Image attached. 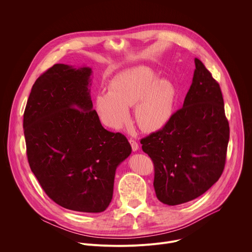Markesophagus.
I'll use <instances>...</instances> for the list:
<instances>
[{
    "mask_svg": "<svg viewBox=\"0 0 252 252\" xmlns=\"http://www.w3.org/2000/svg\"><path fill=\"white\" fill-rule=\"evenodd\" d=\"M128 141H129L130 146H131V150H132V152H136V151L138 150V143H137L134 139H131V138H130Z\"/></svg>",
    "mask_w": 252,
    "mask_h": 252,
    "instance_id": "1",
    "label": "esophagus"
}]
</instances>
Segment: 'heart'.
I'll return each instance as SVG.
<instances>
[{
    "label": "heart",
    "mask_w": 252,
    "mask_h": 252,
    "mask_svg": "<svg viewBox=\"0 0 252 252\" xmlns=\"http://www.w3.org/2000/svg\"><path fill=\"white\" fill-rule=\"evenodd\" d=\"M175 101L176 90L171 82L158 79L150 67L137 66L115 77L110 91L97 93L95 110L106 126L118 129L128 122V109L135 105L138 126L152 132L167 124Z\"/></svg>",
    "instance_id": "1"
}]
</instances>
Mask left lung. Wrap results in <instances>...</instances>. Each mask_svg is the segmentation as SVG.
<instances>
[{
    "mask_svg": "<svg viewBox=\"0 0 252 252\" xmlns=\"http://www.w3.org/2000/svg\"><path fill=\"white\" fill-rule=\"evenodd\" d=\"M192 84L184 105L159 130L141 138V149L155 165L157 197L167 205L203 194L225 165L229 125L219 83L194 59Z\"/></svg>",
    "mask_w": 252,
    "mask_h": 252,
    "instance_id": "obj_1",
    "label": "left lung"
}]
</instances>
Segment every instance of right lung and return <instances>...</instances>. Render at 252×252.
Returning <instances> with one entry per match:
<instances>
[{"mask_svg":"<svg viewBox=\"0 0 252 252\" xmlns=\"http://www.w3.org/2000/svg\"><path fill=\"white\" fill-rule=\"evenodd\" d=\"M92 68L57 63L34 82L24 113L30 167L47 195L79 212L110 205L127 138L103 128L93 110Z\"/></svg>","mask_w":252,"mask_h":252,"instance_id":"obj_1","label":"right lung"}]
</instances>
